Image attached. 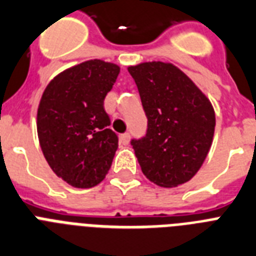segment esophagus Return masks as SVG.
Segmentation results:
<instances>
[{
	"label": "esophagus",
	"mask_w": 256,
	"mask_h": 256,
	"mask_svg": "<svg viewBox=\"0 0 256 256\" xmlns=\"http://www.w3.org/2000/svg\"><path fill=\"white\" fill-rule=\"evenodd\" d=\"M128 142H130V134H128V132L121 134V136H120V143H121L122 146H126V144H128Z\"/></svg>",
	"instance_id": "34e87169"
}]
</instances>
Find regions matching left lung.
Listing matches in <instances>:
<instances>
[{"label":"left lung","instance_id":"1","mask_svg":"<svg viewBox=\"0 0 256 256\" xmlns=\"http://www.w3.org/2000/svg\"><path fill=\"white\" fill-rule=\"evenodd\" d=\"M147 117V132L132 139L148 180L164 188L189 182L202 166L214 135L208 97L178 67L150 62L128 68Z\"/></svg>","mask_w":256,"mask_h":256}]
</instances>
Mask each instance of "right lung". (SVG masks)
<instances>
[{"instance_id": "add662e5", "label": "right lung", "mask_w": 256, "mask_h": 256, "mask_svg": "<svg viewBox=\"0 0 256 256\" xmlns=\"http://www.w3.org/2000/svg\"><path fill=\"white\" fill-rule=\"evenodd\" d=\"M120 67L88 60L51 80L42 96L36 117L39 143L56 175L76 188L102 182L118 148L104 100Z\"/></svg>"}]
</instances>
